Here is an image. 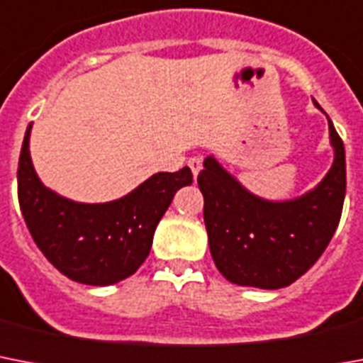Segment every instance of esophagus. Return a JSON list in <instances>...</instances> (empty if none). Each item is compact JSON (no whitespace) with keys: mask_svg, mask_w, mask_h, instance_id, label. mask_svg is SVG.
I'll use <instances>...</instances> for the list:
<instances>
[{"mask_svg":"<svg viewBox=\"0 0 363 363\" xmlns=\"http://www.w3.org/2000/svg\"><path fill=\"white\" fill-rule=\"evenodd\" d=\"M187 164H189L191 172H193V176H195V178H196L200 170H202V157H200V155H195V157H189Z\"/></svg>","mask_w":363,"mask_h":363,"instance_id":"esophagus-1","label":"esophagus"}]
</instances>
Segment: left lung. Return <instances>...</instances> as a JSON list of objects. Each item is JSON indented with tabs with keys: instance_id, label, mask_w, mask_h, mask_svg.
I'll list each match as a JSON object with an SVG mask.
<instances>
[{
	"instance_id": "obj_1",
	"label": "left lung",
	"mask_w": 363,
	"mask_h": 363,
	"mask_svg": "<svg viewBox=\"0 0 363 363\" xmlns=\"http://www.w3.org/2000/svg\"><path fill=\"white\" fill-rule=\"evenodd\" d=\"M318 110L320 104L313 101ZM328 118V116H326ZM333 163L317 187L291 200H266L245 189L213 155L199 187L211 259L234 285L283 289L301 277L328 247L347 189L345 146L328 118Z\"/></svg>"
}]
</instances>
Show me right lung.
I'll return each instance as SVG.
<instances>
[{"instance_id":"obj_1","label":"right lung","mask_w":363,"mask_h":363,"mask_svg":"<svg viewBox=\"0 0 363 363\" xmlns=\"http://www.w3.org/2000/svg\"><path fill=\"white\" fill-rule=\"evenodd\" d=\"M30 135L31 123L20 152L18 202L37 247L77 283L106 286L127 279L150 255L153 232L176 191L193 184L189 168L153 174L110 202H74L39 179L31 163Z\"/></svg>"}]
</instances>
